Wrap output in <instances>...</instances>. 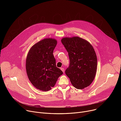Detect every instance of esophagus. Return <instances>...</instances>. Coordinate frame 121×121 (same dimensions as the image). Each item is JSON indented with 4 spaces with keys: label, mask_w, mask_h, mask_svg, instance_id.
Masks as SVG:
<instances>
[{
    "label": "esophagus",
    "mask_w": 121,
    "mask_h": 121,
    "mask_svg": "<svg viewBox=\"0 0 121 121\" xmlns=\"http://www.w3.org/2000/svg\"><path fill=\"white\" fill-rule=\"evenodd\" d=\"M60 69H61V70L63 72V73H64V72H65V69H64V68H61Z\"/></svg>",
    "instance_id": "1"
}]
</instances>
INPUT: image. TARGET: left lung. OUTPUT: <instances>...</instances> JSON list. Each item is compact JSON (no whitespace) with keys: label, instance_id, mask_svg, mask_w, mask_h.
I'll list each match as a JSON object with an SVG mask.
<instances>
[{"label":"left lung","instance_id":"8db88e82","mask_svg":"<svg viewBox=\"0 0 121 121\" xmlns=\"http://www.w3.org/2000/svg\"><path fill=\"white\" fill-rule=\"evenodd\" d=\"M61 42L70 61L65 71L66 75L76 89L87 87L93 81L97 67V56L92 46L78 37L64 38Z\"/></svg>","mask_w":121,"mask_h":121}]
</instances>
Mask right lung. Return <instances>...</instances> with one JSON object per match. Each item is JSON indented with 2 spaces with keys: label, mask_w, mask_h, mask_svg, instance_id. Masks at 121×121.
Masks as SVG:
<instances>
[{
  "label": "right lung",
  "mask_w": 121,
  "mask_h": 121,
  "mask_svg": "<svg viewBox=\"0 0 121 121\" xmlns=\"http://www.w3.org/2000/svg\"><path fill=\"white\" fill-rule=\"evenodd\" d=\"M56 40L43 39L34 44L27 56L26 69L28 78L36 89L48 91L55 85L63 73L56 67L53 52Z\"/></svg>",
  "instance_id": "add662e5"
}]
</instances>
